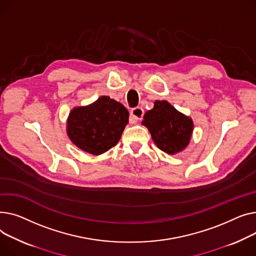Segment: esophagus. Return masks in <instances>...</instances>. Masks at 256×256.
<instances>
[{
  "label": "esophagus",
  "instance_id": "34e87169",
  "mask_svg": "<svg viewBox=\"0 0 256 256\" xmlns=\"http://www.w3.org/2000/svg\"><path fill=\"white\" fill-rule=\"evenodd\" d=\"M130 122L131 123H136L138 120H140L144 116V110L142 108H132L130 112Z\"/></svg>",
  "mask_w": 256,
  "mask_h": 256
}]
</instances>
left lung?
Returning a JSON list of instances; mask_svg holds the SVG:
<instances>
[{
    "instance_id": "1",
    "label": "left lung",
    "mask_w": 256,
    "mask_h": 256,
    "mask_svg": "<svg viewBox=\"0 0 256 256\" xmlns=\"http://www.w3.org/2000/svg\"><path fill=\"white\" fill-rule=\"evenodd\" d=\"M142 124L151 133L156 146L170 155L188 146L194 127L190 116L176 110L166 100H156L154 108L144 114Z\"/></svg>"
}]
</instances>
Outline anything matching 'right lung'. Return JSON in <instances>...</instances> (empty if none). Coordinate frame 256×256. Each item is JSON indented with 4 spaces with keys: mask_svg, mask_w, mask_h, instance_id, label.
<instances>
[{
    "mask_svg": "<svg viewBox=\"0 0 256 256\" xmlns=\"http://www.w3.org/2000/svg\"><path fill=\"white\" fill-rule=\"evenodd\" d=\"M128 122L129 112L122 103L101 96L86 106L71 110L66 130L73 144L97 156L118 144Z\"/></svg>",
    "mask_w": 256,
    "mask_h": 256,
    "instance_id": "right-lung-1",
    "label": "right lung"
}]
</instances>
